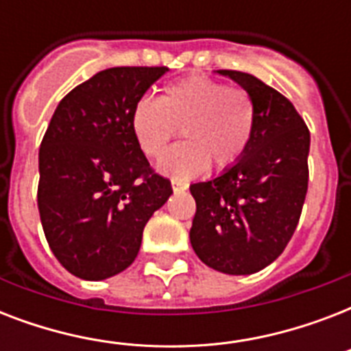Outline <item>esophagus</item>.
Returning a JSON list of instances; mask_svg holds the SVG:
<instances>
[{
	"label": "esophagus",
	"instance_id": "obj_1",
	"mask_svg": "<svg viewBox=\"0 0 351 351\" xmlns=\"http://www.w3.org/2000/svg\"><path fill=\"white\" fill-rule=\"evenodd\" d=\"M171 186H173V191H186L187 189L186 182L176 180V178H173V180H171Z\"/></svg>",
	"mask_w": 351,
	"mask_h": 351
}]
</instances>
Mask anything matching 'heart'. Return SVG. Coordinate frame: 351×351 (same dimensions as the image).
Returning <instances> with one entry per match:
<instances>
[{"instance_id":"1","label":"heart","mask_w":351,"mask_h":351,"mask_svg":"<svg viewBox=\"0 0 351 351\" xmlns=\"http://www.w3.org/2000/svg\"><path fill=\"white\" fill-rule=\"evenodd\" d=\"M186 142L167 149L158 169L176 180L234 165L250 145L255 127V106L247 90L226 87L208 76H187L165 85L160 100L142 98L132 107L131 131L147 156H158L171 138Z\"/></svg>"}]
</instances>
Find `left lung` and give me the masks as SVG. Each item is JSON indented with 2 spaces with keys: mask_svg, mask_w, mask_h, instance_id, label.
I'll return each instance as SVG.
<instances>
[{
  "mask_svg": "<svg viewBox=\"0 0 351 351\" xmlns=\"http://www.w3.org/2000/svg\"><path fill=\"white\" fill-rule=\"evenodd\" d=\"M255 106L244 156L208 182L191 184L197 202L189 239L206 266L251 275L269 266L299 224L308 191L310 131L293 104L255 76L219 71Z\"/></svg>",
  "mask_w": 351,
  "mask_h": 351,
  "instance_id": "8db88e82",
  "label": "left lung"
}]
</instances>
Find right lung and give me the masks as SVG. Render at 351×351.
Here are the masks:
<instances>
[{
	"label": "right lung",
	"mask_w": 351,
	"mask_h": 351,
	"mask_svg": "<svg viewBox=\"0 0 351 351\" xmlns=\"http://www.w3.org/2000/svg\"><path fill=\"white\" fill-rule=\"evenodd\" d=\"M167 67H112L74 87L40 145L38 209L69 273L104 280L129 267L143 228L171 197L131 131V112Z\"/></svg>",
	"instance_id": "1"
}]
</instances>
